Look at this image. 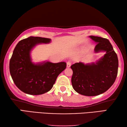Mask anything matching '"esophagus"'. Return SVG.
I'll return each instance as SVG.
<instances>
[{
  "label": "esophagus",
  "mask_w": 127,
  "mask_h": 127,
  "mask_svg": "<svg viewBox=\"0 0 127 127\" xmlns=\"http://www.w3.org/2000/svg\"><path fill=\"white\" fill-rule=\"evenodd\" d=\"M71 62H68L67 63V68H69L70 67H71Z\"/></svg>",
  "instance_id": "34e87169"
}]
</instances>
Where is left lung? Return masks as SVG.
Here are the masks:
<instances>
[{"label":"left lung","instance_id":"left-lung-1","mask_svg":"<svg viewBox=\"0 0 127 127\" xmlns=\"http://www.w3.org/2000/svg\"><path fill=\"white\" fill-rule=\"evenodd\" d=\"M89 37L96 42L95 53L106 52L95 63L85 64L81 62L71 66L73 71L71 81L76 92L86 96H95L109 89L118 74V56L107 39L96 36Z\"/></svg>","mask_w":127,"mask_h":127}]
</instances>
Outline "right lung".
Masks as SVG:
<instances>
[{
  "instance_id": "add662e5",
  "label": "right lung",
  "mask_w": 127,
  "mask_h": 127,
  "mask_svg": "<svg viewBox=\"0 0 127 127\" xmlns=\"http://www.w3.org/2000/svg\"><path fill=\"white\" fill-rule=\"evenodd\" d=\"M51 39L29 37L16 46L9 62V71L19 89L30 95H40L52 89L59 74L67 67L65 62H50L35 64L32 62L31 51L36 45L49 43Z\"/></svg>"
}]
</instances>
